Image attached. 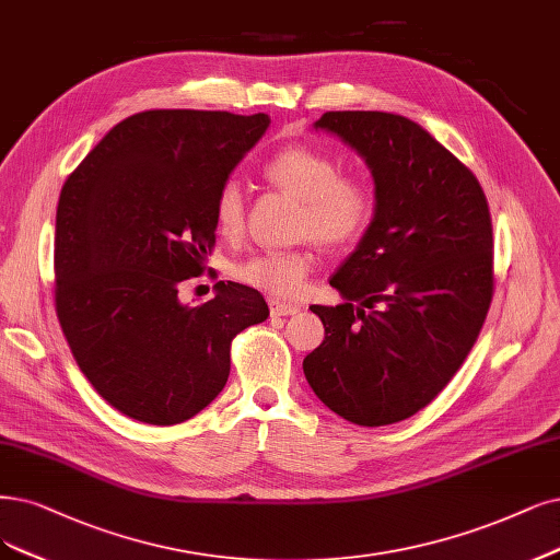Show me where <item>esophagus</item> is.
Instances as JSON below:
<instances>
[{"instance_id": "1", "label": "esophagus", "mask_w": 560, "mask_h": 560, "mask_svg": "<svg viewBox=\"0 0 560 560\" xmlns=\"http://www.w3.org/2000/svg\"><path fill=\"white\" fill-rule=\"evenodd\" d=\"M269 312H272V316H293V314L300 312V304L272 300V302H269Z\"/></svg>"}]
</instances>
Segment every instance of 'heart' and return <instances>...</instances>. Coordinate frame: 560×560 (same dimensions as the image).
Returning a JSON list of instances; mask_svg holds the SVG:
<instances>
[{
    "mask_svg": "<svg viewBox=\"0 0 560 560\" xmlns=\"http://www.w3.org/2000/svg\"><path fill=\"white\" fill-rule=\"evenodd\" d=\"M265 179L279 191L300 200L298 233L325 246H348L362 237L374 217V191L358 173H339V163L306 144H291L265 163ZM244 194L235 182H225L214 200V219L225 237L244 231ZM308 248L262 252L233 267V277L275 298H298L314 269Z\"/></svg>",
    "mask_w": 560,
    "mask_h": 560,
    "instance_id": "b5f03b06",
    "label": "heart"
}]
</instances>
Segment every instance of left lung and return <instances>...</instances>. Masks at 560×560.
<instances>
[{
    "label": "left lung",
    "mask_w": 560,
    "mask_h": 560,
    "mask_svg": "<svg viewBox=\"0 0 560 560\" xmlns=\"http://www.w3.org/2000/svg\"><path fill=\"white\" fill-rule=\"evenodd\" d=\"M371 168L376 212L329 279L343 304L312 312L323 343L304 358L316 397L360 427L416 416L457 374L493 298V231L482 186L408 117L325 113Z\"/></svg>",
    "instance_id": "8db88e82"
}]
</instances>
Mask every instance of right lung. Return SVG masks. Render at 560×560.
<instances>
[{
	"label": "right lung",
	"mask_w": 560,
	"mask_h": 560,
	"mask_svg": "<svg viewBox=\"0 0 560 560\" xmlns=\"http://www.w3.org/2000/svg\"><path fill=\"white\" fill-rule=\"evenodd\" d=\"M267 127L265 113H136L61 186L57 318L82 374L124 416L194 418L223 389L233 339L269 316L256 288L233 281L200 306L177 298L214 248L221 186Z\"/></svg>",
	"instance_id": "1"
}]
</instances>
